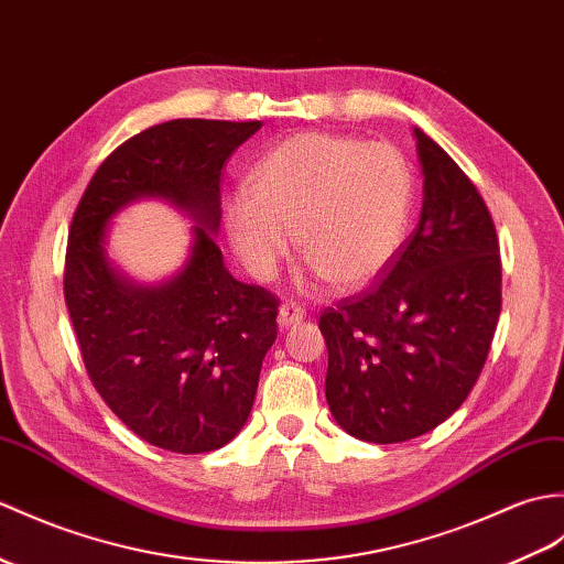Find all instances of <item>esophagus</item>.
<instances>
[{
  "instance_id": "esophagus-1",
  "label": "esophagus",
  "mask_w": 564,
  "mask_h": 564,
  "mask_svg": "<svg viewBox=\"0 0 564 564\" xmlns=\"http://www.w3.org/2000/svg\"><path fill=\"white\" fill-rule=\"evenodd\" d=\"M303 317H305V312L300 310L297 305L285 303V305L279 307V326H281V329H288V326L300 324V322H303Z\"/></svg>"
}]
</instances>
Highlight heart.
Listing matches in <instances>:
<instances>
[{"mask_svg": "<svg viewBox=\"0 0 564 564\" xmlns=\"http://www.w3.org/2000/svg\"><path fill=\"white\" fill-rule=\"evenodd\" d=\"M250 192L220 204L232 254L254 281L276 279L295 250L334 291L382 273L409 235L413 175L389 143L303 132L269 149L250 170Z\"/></svg>", "mask_w": 564, "mask_h": 564, "instance_id": "b5f03b06", "label": "heart"}]
</instances>
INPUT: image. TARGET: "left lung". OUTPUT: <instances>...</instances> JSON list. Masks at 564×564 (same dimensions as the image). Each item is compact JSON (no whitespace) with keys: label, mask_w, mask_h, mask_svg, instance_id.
Returning <instances> with one entry per match:
<instances>
[{"label":"left lung","mask_w":564,"mask_h":564,"mask_svg":"<svg viewBox=\"0 0 564 564\" xmlns=\"http://www.w3.org/2000/svg\"><path fill=\"white\" fill-rule=\"evenodd\" d=\"M421 220L384 281L324 310L326 401L362 442L394 444L447 421L486 365L502 310L500 247L464 170L413 127Z\"/></svg>","instance_id":"8db88e82"}]
</instances>
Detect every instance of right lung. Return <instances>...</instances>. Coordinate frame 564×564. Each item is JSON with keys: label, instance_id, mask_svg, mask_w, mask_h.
Here are the masks:
<instances>
[{"label": "right lung", "instance_id": "right-lung-1", "mask_svg": "<svg viewBox=\"0 0 564 564\" xmlns=\"http://www.w3.org/2000/svg\"><path fill=\"white\" fill-rule=\"evenodd\" d=\"M259 127L155 124L105 159L72 220L64 300L90 382L134 435L167 452H214L238 435L276 341L279 300L232 279L216 245L220 167ZM143 198L193 220L186 264L153 284L107 254L111 220Z\"/></svg>", "mask_w": 564, "mask_h": 564}]
</instances>
